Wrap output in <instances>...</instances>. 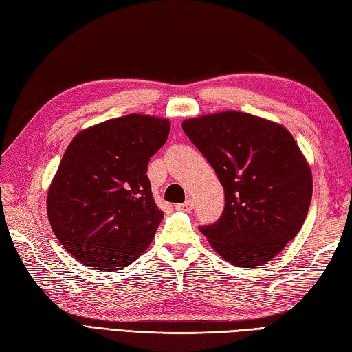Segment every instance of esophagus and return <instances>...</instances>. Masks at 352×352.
Returning <instances> with one entry per match:
<instances>
[{"label": "esophagus", "mask_w": 352, "mask_h": 352, "mask_svg": "<svg viewBox=\"0 0 352 352\" xmlns=\"http://www.w3.org/2000/svg\"><path fill=\"white\" fill-rule=\"evenodd\" d=\"M175 208H177V210H180V212H190L192 208H193V201L189 198L188 201H186V203H183V204H177V206H175Z\"/></svg>", "instance_id": "34e87169"}]
</instances>
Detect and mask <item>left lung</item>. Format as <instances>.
Here are the masks:
<instances>
[{
	"label": "left lung",
	"instance_id": "obj_1",
	"mask_svg": "<svg viewBox=\"0 0 352 352\" xmlns=\"http://www.w3.org/2000/svg\"><path fill=\"white\" fill-rule=\"evenodd\" d=\"M183 130L226 192L221 218L199 231L231 265L267 263L300 233L311 201V170L294 136L234 110L186 119Z\"/></svg>",
	"mask_w": 352,
	"mask_h": 352
}]
</instances>
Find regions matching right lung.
Returning a JSON list of instances; mask_svg holds the SVG:
<instances>
[{"mask_svg": "<svg viewBox=\"0 0 352 352\" xmlns=\"http://www.w3.org/2000/svg\"><path fill=\"white\" fill-rule=\"evenodd\" d=\"M168 119L131 113L80 131L48 190L51 228L65 250L96 271H118L153 242L163 212L146 169L169 136Z\"/></svg>", "mask_w": 352, "mask_h": 352, "instance_id": "right-lung-1", "label": "right lung"}]
</instances>
